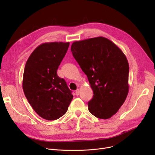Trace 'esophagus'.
Wrapping results in <instances>:
<instances>
[{"label": "esophagus", "instance_id": "obj_1", "mask_svg": "<svg viewBox=\"0 0 155 155\" xmlns=\"http://www.w3.org/2000/svg\"><path fill=\"white\" fill-rule=\"evenodd\" d=\"M75 94L77 95H78L80 94V90H79V89H77L76 91H75Z\"/></svg>", "mask_w": 155, "mask_h": 155}]
</instances>
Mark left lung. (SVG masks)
Returning <instances> with one entry per match:
<instances>
[{
    "instance_id": "1",
    "label": "left lung",
    "mask_w": 155,
    "mask_h": 155,
    "mask_svg": "<svg viewBox=\"0 0 155 155\" xmlns=\"http://www.w3.org/2000/svg\"><path fill=\"white\" fill-rule=\"evenodd\" d=\"M71 51L87 76L94 92L88 110L97 118H110L129 92V63L124 53L110 40L96 37L73 42Z\"/></svg>"
}]
</instances>
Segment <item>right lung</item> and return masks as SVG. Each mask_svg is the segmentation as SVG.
I'll use <instances>...</instances> for the list:
<instances>
[{
    "label": "right lung",
    "mask_w": 155,
    "mask_h": 155,
    "mask_svg": "<svg viewBox=\"0 0 155 155\" xmlns=\"http://www.w3.org/2000/svg\"><path fill=\"white\" fill-rule=\"evenodd\" d=\"M69 45V42L40 45L31 54L24 68V95L38 114L48 120L63 116L73 99L66 82L56 73Z\"/></svg>",
    "instance_id": "1"
}]
</instances>
